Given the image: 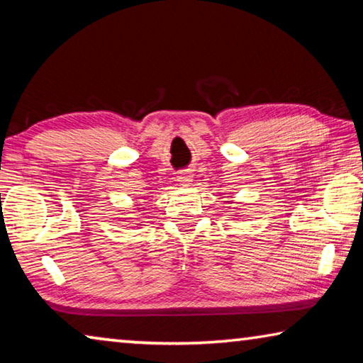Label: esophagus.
I'll return each mask as SVG.
<instances>
[{
	"label": "esophagus",
	"mask_w": 363,
	"mask_h": 363,
	"mask_svg": "<svg viewBox=\"0 0 363 363\" xmlns=\"http://www.w3.org/2000/svg\"><path fill=\"white\" fill-rule=\"evenodd\" d=\"M177 182H179L182 187H189L192 182V174L189 171H182L181 174L177 176Z\"/></svg>",
	"instance_id": "1"
}]
</instances>
